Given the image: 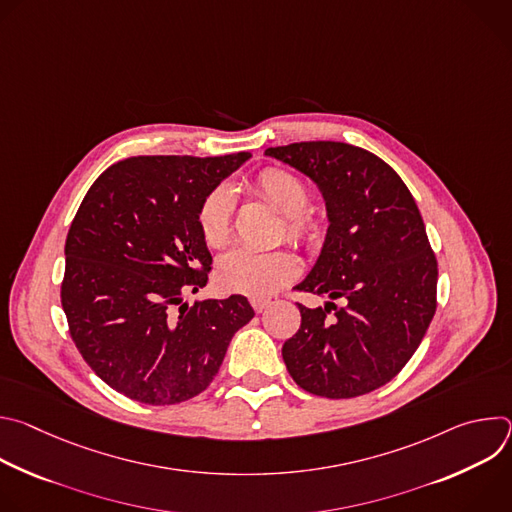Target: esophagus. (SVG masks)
Returning <instances> with one entry per match:
<instances>
[{"label": "esophagus", "mask_w": 512, "mask_h": 512, "mask_svg": "<svg viewBox=\"0 0 512 512\" xmlns=\"http://www.w3.org/2000/svg\"><path fill=\"white\" fill-rule=\"evenodd\" d=\"M251 306H253V310L257 314H261V312H265L271 306V300H267V298H251Z\"/></svg>", "instance_id": "34e87169"}]
</instances>
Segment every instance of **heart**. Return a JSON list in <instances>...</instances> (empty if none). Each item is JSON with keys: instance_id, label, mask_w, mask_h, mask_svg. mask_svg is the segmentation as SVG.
<instances>
[{"instance_id": "b5f03b06", "label": "heart", "mask_w": 512, "mask_h": 512, "mask_svg": "<svg viewBox=\"0 0 512 512\" xmlns=\"http://www.w3.org/2000/svg\"><path fill=\"white\" fill-rule=\"evenodd\" d=\"M255 192L285 214L287 239L316 245L324 237V225L306 212L310 190L287 170L265 168L253 180ZM235 214V192L229 184L212 188L198 208V229L208 247H221L231 237ZM300 273V261L289 251H255L237 247L216 261V281L233 294L267 298Z\"/></svg>"}]
</instances>
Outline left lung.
Listing matches in <instances>:
<instances>
[{
  "label": "left lung",
  "instance_id": "obj_1",
  "mask_svg": "<svg viewBox=\"0 0 512 512\" xmlns=\"http://www.w3.org/2000/svg\"><path fill=\"white\" fill-rule=\"evenodd\" d=\"M265 156L318 186L330 223L296 285L326 302L298 304L302 326L281 348L285 367L320 397L371 393L405 367L435 314L437 261L419 208L399 174L356 145L302 141Z\"/></svg>",
  "mask_w": 512,
  "mask_h": 512
}]
</instances>
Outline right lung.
<instances>
[{
    "label": "right lung",
    "mask_w": 512,
    "mask_h": 512,
    "mask_svg": "<svg viewBox=\"0 0 512 512\" xmlns=\"http://www.w3.org/2000/svg\"><path fill=\"white\" fill-rule=\"evenodd\" d=\"M249 158H127L95 180L77 210L62 310L89 367L133 401L174 405L202 393L255 316L243 296L184 302L212 265L200 202Z\"/></svg>",
    "instance_id": "right-lung-1"
}]
</instances>
